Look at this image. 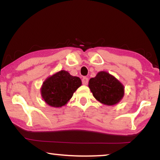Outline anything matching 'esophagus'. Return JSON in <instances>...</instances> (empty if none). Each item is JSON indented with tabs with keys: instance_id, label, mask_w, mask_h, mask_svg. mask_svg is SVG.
I'll return each mask as SVG.
<instances>
[{
	"instance_id": "esophagus-1",
	"label": "esophagus",
	"mask_w": 160,
	"mask_h": 160,
	"mask_svg": "<svg viewBox=\"0 0 160 160\" xmlns=\"http://www.w3.org/2000/svg\"><path fill=\"white\" fill-rule=\"evenodd\" d=\"M88 82H89V78L87 77H83L82 78V84L84 85H87L88 84Z\"/></svg>"
}]
</instances>
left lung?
Masks as SVG:
<instances>
[{
  "label": "left lung",
  "instance_id": "1",
  "mask_svg": "<svg viewBox=\"0 0 160 160\" xmlns=\"http://www.w3.org/2000/svg\"><path fill=\"white\" fill-rule=\"evenodd\" d=\"M89 87L93 96L102 103L113 106L124 96V87L113 76L105 71L99 72L90 78Z\"/></svg>",
  "mask_w": 160,
  "mask_h": 160
}]
</instances>
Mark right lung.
Listing matches in <instances>:
<instances>
[{
  "instance_id": "right-lung-1",
  "label": "right lung",
  "mask_w": 160,
  "mask_h": 160,
  "mask_svg": "<svg viewBox=\"0 0 160 160\" xmlns=\"http://www.w3.org/2000/svg\"><path fill=\"white\" fill-rule=\"evenodd\" d=\"M81 85L82 81L79 78L61 71L43 82L41 95L48 105L58 108L65 106Z\"/></svg>"
}]
</instances>
